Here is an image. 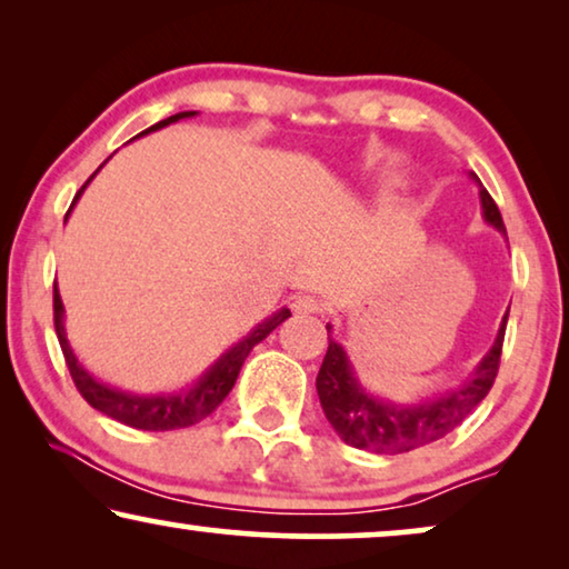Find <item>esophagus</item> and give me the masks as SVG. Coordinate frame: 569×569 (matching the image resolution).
I'll use <instances>...</instances> for the list:
<instances>
[{"mask_svg":"<svg viewBox=\"0 0 569 569\" xmlns=\"http://www.w3.org/2000/svg\"><path fill=\"white\" fill-rule=\"evenodd\" d=\"M295 313H321L323 302L316 298V295H295L292 300Z\"/></svg>","mask_w":569,"mask_h":569,"instance_id":"esophagus-1","label":"esophagus"}]
</instances>
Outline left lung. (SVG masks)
<instances>
[{"mask_svg": "<svg viewBox=\"0 0 569 569\" xmlns=\"http://www.w3.org/2000/svg\"><path fill=\"white\" fill-rule=\"evenodd\" d=\"M473 181L479 183V178L473 176ZM479 199L485 220L492 228L505 232L500 209H497L495 199L489 197V191L481 183ZM508 313L502 318L492 349H489L485 360L477 365L473 376L461 388L440 396V399L409 403V407L383 401L365 391L355 376V368L349 362L345 347L331 339V326H326V331H329V349H326L323 365L316 378L318 399H321L326 419H329L331 427L347 446L370 450V453H409V450L430 446V442L446 438L448 432H453L471 415L473 407L492 388L497 370H500Z\"/></svg>", "mask_w": 569, "mask_h": 569, "instance_id": "1", "label": "left lung"}]
</instances>
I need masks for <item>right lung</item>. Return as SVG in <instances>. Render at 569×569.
<instances>
[{
	"mask_svg": "<svg viewBox=\"0 0 569 569\" xmlns=\"http://www.w3.org/2000/svg\"><path fill=\"white\" fill-rule=\"evenodd\" d=\"M189 116H197V111H183V113L170 116V119H162L154 123V127L144 129L142 134H150V131H158L162 127H168V123L189 119ZM90 181H92V176L88 178V183ZM84 186L77 191L72 207L77 204V199H80ZM284 318H290V310L287 308L277 310L274 316H269L267 321L256 326L248 337L240 339L238 345H232L228 352H224L220 360H217L212 368H209L191 388H181V391H173V393L144 396V393L121 391V388L100 383L98 378H92L90 372L84 370L80 362H77L72 347H69V341H67V331H64V306H61L59 287H57V282H53V326H57L61 352H64L69 376H72V380H74L77 391L82 393V399L88 401L92 409L103 411L106 417L116 419V422L134 427V430H147V432L181 430V427H191V425L201 422L204 417L212 415V411L224 401V396L232 391V386H236L238 372H240V368H243L248 352H251L259 341L267 339L269 333L284 321Z\"/></svg>",
	"mask_w": 569,
	"mask_h": 569,
	"instance_id": "obj_1",
	"label": "right lung"
}]
</instances>
